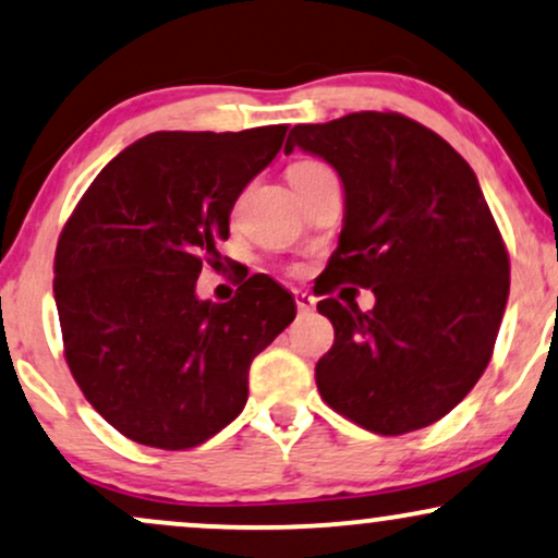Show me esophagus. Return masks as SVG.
<instances>
[{"label":"esophagus","mask_w":558,"mask_h":558,"mask_svg":"<svg viewBox=\"0 0 558 558\" xmlns=\"http://www.w3.org/2000/svg\"><path fill=\"white\" fill-rule=\"evenodd\" d=\"M296 306H299V312L301 314H308V312H314V306H317V301H314V296H308V293H296Z\"/></svg>","instance_id":"34e87169"}]
</instances>
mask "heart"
<instances>
[{
    "label": "heart",
    "mask_w": 558,
    "mask_h": 558,
    "mask_svg": "<svg viewBox=\"0 0 558 558\" xmlns=\"http://www.w3.org/2000/svg\"><path fill=\"white\" fill-rule=\"evenodd\" d=\"M325 169V166L322 163H296L291 169V173H288V177H291V181L293 179H301V177H308V173H314V171H322Z\"/></svg>",
    "instance_id": "1"
}]
</instances>
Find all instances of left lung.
I'll use <instances>...</instances> for the list:
<instances>
[{
	"label": "left lung",
	"mask_w": 558,
	"mask_h": 558,
	"mask_svg": "<svg viewBox=\"0 0 558 558\" xmlns=\"http://www.w3.org/2000/svg\"><path fill=\"white\" fill-rule=\"evenodd\" d=\"M301 147L343 181L345 215L319 296L372 288L361 312L317 308L335 343L317 361L322 400L374 434L432 426L486 372L509 296V257L478 179L447 140L402 113L299 124Z\"/></svg>",
	"instance_id": "left-lung-1"
}]
</instances>
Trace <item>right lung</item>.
Wrapping results in <instances>:
<instances>
[{
  "label": "right lung",
  "instance_id": "1",
  "mask_svg": "<svg viewBox=\"0 0 558 558\" xmlns=\"http://www.w3.org/2000/svg\"><path fill=\"white\" fill-rule=\"evenodd\" d=\"M286 130L147 134L93 179L66 220L53 257L66 364L87 402L137 445L190 449L231 424L254 355L296 317V301L267 275H252L228 304L194 291Z\"/></svg>",
  "mask_w": 558,
  "mask_h": 558
}]
</instances>
